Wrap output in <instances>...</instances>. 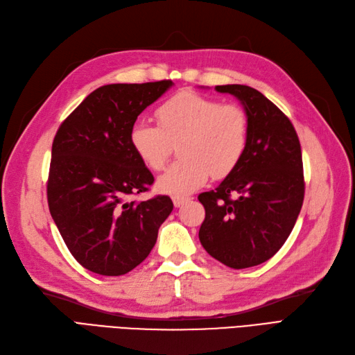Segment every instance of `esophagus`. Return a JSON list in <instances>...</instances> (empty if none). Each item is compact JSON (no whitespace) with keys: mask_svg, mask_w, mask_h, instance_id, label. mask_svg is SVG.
<instances>
[{"mask_svg":"<svg viewBox=\"0 0 355 355\" xmlns=\"http://www.w3.org/2000/svg\"><path fill=\"white\" fill-rule=\"evenodd\" d=\"M171 200H173V204H175V207H180L182 206V204H184V202H187L189 198L188 197H173V198H171Z\"/></svg>","mask_w":355,"mask_h":355,"instance_id":"34e87169","label":"esophagus"}]
</instances>
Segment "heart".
Wrapping results in <instances>:
<instances>
[{
    "instance_id": "heart-1",
    "label": "heart",
    "mask_w": 355,
    "mask_h": 355,
    "mask_svg": "<svg viewBox=\"0 0 355 355\" xmlns=\"http://www.w3.org/2000/svg\"><path fill=\"white\" fill-rule=\"evenodd\" d=\"M158 125L136 121L128 132V144L153 171L163 168L179 143L182 159L171 164L157 180L163 194L185 197L207 182L209 176H228L240 164L249 139V120L243 108L222 103L194 92H180L161 103Z\"/></svg>"
}]
</instances>
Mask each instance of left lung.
Returning <instances> with one entry per match:
<instances>
[{
	"label": "left lung",
	"mask_w": 355,
	"mask_h": 355,
	"mask_svg": "<svg viewBox=\"0 0 355 355\" xmlns=\"http://www.w3.org/2000/svg\"><path fill=\"white\" fill-rule=\"evenodd\" d=\"M237 98L249 120L240 164L216 189L198 196L206 218L198 232L206 252L234 270L266 262L282 249L302 209L300 144L288 118L249 85H216Z\"/></svg>",
	"instance_id": "1"
}]
</instances>
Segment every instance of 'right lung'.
Instances as JSON below:
<instances>
[{"label": "right lung", "instance_id": "right-lung-1", "mask_svg": "<svg viewBox=\"0 0 355 355\" xmlns=\"http://www.w3.org/2000/svg\"><path fill=\"white\" fill-rule=\"evenodd\" d=\"M171 85L170 80L102 85L59 127L51 146L49 209L85 270L111 277L132 271L151 253L158 228L173 210L167 196L127 201L154 184L128 144V132Z\"/></svg>", "mask_w": 355, "mask_h": 355}]
</instances>
